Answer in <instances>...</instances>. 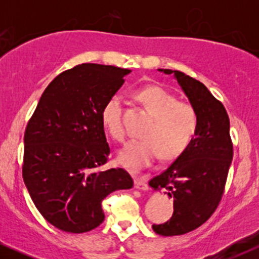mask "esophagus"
I'll return each instance as SVG.
<instances>
[{
	"label": "esophagus",
	"mask_w": 259,
	"mask_h": 259,
	"mask_svg": "<svg viewBox=\"0 0 259 259\" xmlns=\"http://www.w3.org/2000/svg\"><path fill=\"white\" fill-rule=\"evenodd\" d=\"M134 184H135V187L139 190H144L146 191L148 190V184H147V178L145 175H138L134 179Z\"/></svg>",
	"instance_id": "obj_1"
}]
</instances>
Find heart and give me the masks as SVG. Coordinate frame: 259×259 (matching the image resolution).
Here are the masks:
<instances>
[{"instance_id":"b5f03b06","label":"heart","mask_w":259,"mask_h":259,"mask_svg":"<svg viewBox=\"0 0 259 259\" xmlns=\"http://www.w3.org/2000/svg\"><path fill=\"white\" fill-rule=\"evenodd\" d=\"M138 99L152 115L142 136L127 144L118 154L124 167L138 170L148 167L158 158L171 160L178 158L191 145L198 127L195 107L178 101L177 96L160 86H148L138 91ZM124 102L120 95L114 94L103 105L101 117L107 132L115 141H125Z\"/></svg>"}]
</instances>
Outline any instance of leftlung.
Returning a JSON list of instances; mask_svg holds the SVG:
<instances>
[{"label":"left lung","instance_id":"left-lung-1","mask_svg":"<svg viewBox=\"0 0 259 259\" xmlns=\"http://www.w3.org/2000/svg\"><path fill=\"white\" fill-rule=\"evenodd\" d=\"M159 70L174 74L198 117L191 145L148 183L153 190L165 189L174 198L173 215L163 224H153L154 233L175 236L201 227L219 206L233 159V141L227 109L206 86L179 70Z\"/></svg>","mask_w":259,"mask_h":259}]
</instances>
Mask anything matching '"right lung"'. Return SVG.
I'll return each instance as SVG.
<instances>
[{
    "instance_id": "add662e5",
    "label": "right lung",
    "mask_w": 259,
    "mask_h": 259,
    "mask_svg": "<svg viewBox=\"0 0 259 259\" xmlns=\"http://www.w3.org/2000/svg\"><path fill=\"white\" fill-rule=\"evenodd\" d=\"M130 69L84 63L56 76L38 101L24 134L23 179L50 224L81 234L105 221L102 201L132 189L123 168L103 169L111 153L103 105Z\"/></svg>"
}]
</instances>
